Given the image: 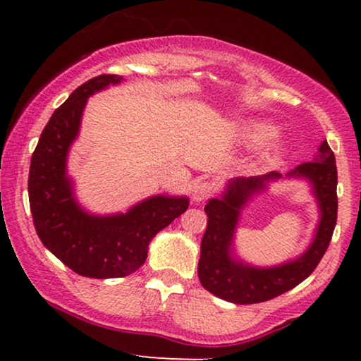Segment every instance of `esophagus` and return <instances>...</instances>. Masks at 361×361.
<instances>
[{"mask_svg":"<svg viewBox=\"0 0 361 361\" xmlns=\"http://www.w3.org/2000/svg\"><path fill=\"white\" fill-rule=\"evenodd\" d=\"M214 194V184H210V182H197L192 187V200L194 202H202L205 199H209V197Z\"/></svg>","mask_w":361,"mask_h":361,"instance_id":"34e87169","label":"esophagus"}]
</instances>
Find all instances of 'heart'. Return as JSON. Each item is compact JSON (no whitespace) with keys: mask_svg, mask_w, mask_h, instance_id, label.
<instances>
[{"mask_svg":"<svg viewBox=\"0 0 361 361\" xmlns=\"http://www.w3.org/2000/svg\"><path fill=\"white\" fill-rule=\"evenodd\" d=\"M245 137L250 142L266 141V152L268 154H279L284 151V142L278 135H274V126L268 121H251L245 126Z\"/></svg>","mask_w":361,"mask_h":361,"instance_id":"1","label":"heart"}]
</instances>
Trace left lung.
<instances>
[{
  "label": "left lung",
  "instance_id": "left-lung-1",
  "mask_svg": "<svg viewBox=\"0 0 361 361\" xmlns=\"http://www.w3.org/2000/svg\"><path fill=\"white\" fill-rule=\"evenodd\" d=\"M288 179H304L319 207V225L307 250L286 263L261 268L235 253V231L243 207L268 189L269 182L283 179L279 172L228 180L224 194L205 205L207 230L200 245L199 279L216 298L233 304L264 302L288 293L312 274L329 248L337 224V166L327 141L319 146L314 161L302 162L286 174Z\"/></svg>",
  "mask_w": 361,
  "mask_h": 361
}]
</instances>
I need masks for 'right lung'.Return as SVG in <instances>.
<instances>
[{
	"label": "right lung",
	"instance_id": "obj_1",
	"mask_svg": "<svg viewBox=\"0 0 361 361\" xmlns=\"http://www.w3.org/2000/svg\"><path fill=\"white\" fill-rule=\"evenodd\" d=\"M123 82L98 75L82 83L52 113L29 167V205L44 246L85 278H125L147 258L151 240L189 209L187 197L152 195L120 214L95 215L78 204L67 157L80 131L88 97Z\"/></svg>",
	"mask_w": 361,
	"mask_h": 361
}]
</instances>
